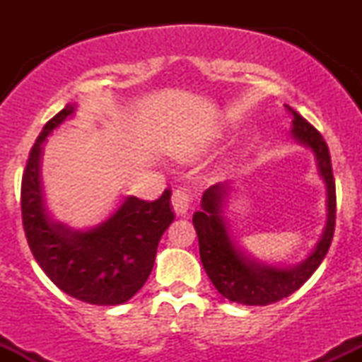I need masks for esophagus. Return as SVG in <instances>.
<instances>
[{
	"label": "esophagus",
	"instance_id": "obj_1",
	"mask_svg": "<svg viewBox=\"0 0 362 362\" xmlns=\"http://www.w3.org/2000/svg\"><path fill=\"white\" fill-rule=\"evenodd\" d=\"M190 202H192V195L184 187H180V189H177L175 192L172 195V206H173V211L180 216V214H185L187 211H189L190 207Z\"/></svg>",
	"mask_w": 362,
	"mask_h": 362
}]
</instances>
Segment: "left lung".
Wrapping results in <instances>:
<instances>
[{
	"instance_id": "8db88e82",
	"label": "left lung",
	"mask_w": 362,
	"mask_h": 362,
	"mask_svg": "<svg viewBox=\"0 0 362 362\" xmlns=\"http://www.w3.org/2000/svg\"><path fill=\"white\" fill-rule=\"evenodd\" d=\"M293 114L291 134L298 143L308 146L317 156L318 173L327 187V226L315 250L293 267H276L252 259L236 245L223 216L228 184H216L202 195L201 211L194 213L192 223L199 238L204 271L214 288L226 300L248 306H265L288 298L310 279L325 259L335 231V182L332 173L330 151L323 136L296 110Z\"/></svg>"
}]
</instances>
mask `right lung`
Segmentation results:
<instances>
[{"label": "right lung", "instance_id": "add662e5", "mask_svg": "<svg viewBox=\"0 0 362 362\" xmlns=\"http://www.w3.org/2000/svg\"><path fill=\"white\" fill-rule=\"evenodd\" d=\"M74 112L66 105L45 124L22 178V221L37 264L61 291L90 305H122L151 274L161 235L173 221L172 190L156 201L124 199L109 219L81 231L54 221L45 204L40 156L45 138Z\"/></svg>", "mask_w": 362, "mask_h": 362}]
</instances>
